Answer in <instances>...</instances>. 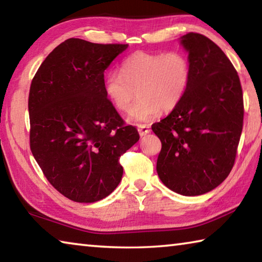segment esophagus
<instances>
[{
  "label": "esophagus",
  "instance_id": "esophagus-1",
  "mask_svg": "<svg viewBox=\"0 0 262 262\" xmlns=\"http://www.w3.org/2000/svg\"><path fill=\"white\" fill-rule=\"evenodd\" d=\"M137 130H139V134L141 136L147 135L148 133H150V126L149 125H139L137 126Z\"/></svg>",
  "mask_w": 262,
  "mask_h": 262
}]
</instances>
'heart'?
Listing matches in <instances>:
<instances>
[{
  "label": "heart",
  "mask_w": 262,
  "mask_h": 262,
  "mask_svg": "<svg viewBox=\"0 0 262 262\" xmlns=\"http://www.w3.org/2000/svg\"><path fill=\"white\" fill-rule=\"evenodd\" d=\"M190 63L183 52H136L120 64V73L105 75L104 91L120 112H128L136 95H140L129 114L134 122L151 121L161 111L179 105L190 82Z\"/></svg>",
  "instance_id": "heart-1"
}]
</instances>
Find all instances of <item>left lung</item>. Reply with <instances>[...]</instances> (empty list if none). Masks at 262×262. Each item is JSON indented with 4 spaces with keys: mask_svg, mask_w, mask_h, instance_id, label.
Here are the masks:
<instances>
[{
    "mask_svg": "<svg viewBox=\"0 0 262 262\" xmlns=\"http://www.w3.org/2000/svg\"><path fill=\"white\" fill-rule=\"evenodd\" d=\"M190 82L173 111L151 126L162 142L157 173L173 192L195 196L216 188L231 172L243 130V90L224 52L200 33L181 37Z\"/></svg>",
    "mask_w": 262,
    "mask_h": 262,
    "instance_id": "1",
    "label": "left lung"
}]
</instances>
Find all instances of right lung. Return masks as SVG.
Listing matches in <instances>:
<instances>
[{
    "label": "right lung",
    "instance_id": "add662e5",
    "mask_svg": "<svg viewBox=\"0 0 262 262\" xmlns=\"http://www.w3.org/2000/svg\"><path fill=\"white\" fill-rule=\"evenodd\" d=\"M125 43L70 38L55 47L30 86V148L57 192L99 201L121 181V155L140 139L104 91V73Z\"/></svg>",
    "mask_w": 262,
    "mask_h": 262
}]
</instances>
